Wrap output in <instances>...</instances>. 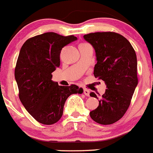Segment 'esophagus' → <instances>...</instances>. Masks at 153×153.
<instances>
[{"label": "esophagus", "instance_id": "1", "mask_svg": "<svg viewBox=\"0 0 153 153\" xmlns=\"http://www.w3.org/2000/svg\"><path fill=\"white\" fill-rule=\"evenodd\" d=\"M83 93H84V94H85V95L88 96V97L89 96V90L87 89V88H84Z\"/></svg>", "mask_w": 153, "mask_h": 153}]
</instances>
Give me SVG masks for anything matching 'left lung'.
<instances>
[{
    "label": "left lung",
    "instance_id": "obj_1",
    "mask_svg": "<svg viewBox=\"0 0 153 153\" xmlns=\"http://www.w3.org/2000/svg\"><path fill=\"white\" fill-rule=\"evenodd\" d=\"M83 37L95 50L94 77L107 85L99 105L90 112V116L99 124H113L126 113L138 83L136 53L130 42L118 33L95 32ZM90 96L97 98L94 92Z\"/></svg>",
    "mask_w": 153,
    "mask_h": 153
}]
</instances>
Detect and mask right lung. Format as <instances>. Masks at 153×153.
<instances>
[{
  "instance_id": "obj_1",
  "label": "right lung",
  "mask_w": 153,
  "mask_h": 153,
  "mask_svg": "<svg viewBox=\"0 0 153 153\" xmlns=\"http://www.w3.org/2000/svg\"><path fill=\"white\" fill-rule=\"evenodd\" d=\"M76 39L47 32L29 38L20 49L15 68L19 97L26 110L43 125L57 123L68 97L83 92L76 85L62 86L52 80V73L60 66L62 48Z\"/></svg>"
}]
</instances>
